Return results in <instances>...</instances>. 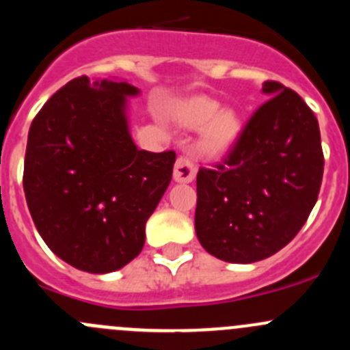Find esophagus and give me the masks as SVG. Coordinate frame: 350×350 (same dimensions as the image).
I'll return each mask as SVG.
<instances>
[{
    "instance_id": "34e87169",
    "label": "esophagus",
    "mask_w": 350,
    "mask_h": 350,
    "mask_svg": "<svg viewBox=\"0 0 350 350\" xmlns=\"http://www.w3.org/2000/svg\"><path fill=\"white\" fill-rule=\"evenodd\" d=\"M196 176L195 162L188 157H179L174 165V181L176 183H191Z\"/></svg>"
}]
</instances>
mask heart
Wrapping results in <instances>:
<instances>
[{"label":"heart","mask_w":350,"mask_h":350,"mask_svg":"<svg viewBox=\"0 0 350 350\" xmlns=\"http://www.w3.org/2000/svg\"><path fill=\"white\" fill-rule=\"evenodd\" d=\"M172 116L181 126L196 130L203 126L200 146L208 155H224L237 144L242 133L241 118L232 109L220 111V103L206 96L179 101Z\"/></svg>","instance_id":"heart-1"}]
</instances>
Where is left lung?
Here are the masks:
<instances>
[{"label":"left lung","instance_id":"1","mask_svg":"<svg viewBox=\"0 0 350 350\" xmlns=\"http://www.w3.org/2000/svg\"><path fill=\"white\" fill-rule=\"evenodd\" d=\"M221 164L200 169L195 228L211 256L234 264L271 257L305 225L319 198L323 152L319 120L276 81Z\"/></svg>","mask_w":350,"mask_h":350}]
</instances>
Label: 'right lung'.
<instances>
[{
    "mask_svg": "<svg viewBox=\"0 0 350 350\" xmlns=\"http://www.w3.org/2000/svg\"><path fill=\"white\" fill-rule=\"evenodd\" d=\"M126 81L86 76L52 94L30 125L23 189L49 249L79 271L107 274L135 259L172 178L176 154L139 150Z\"/></svg>",
    "mask_w": 350,
    "mask_h": 350,
    "instance_id": "right-lung-1",
    "label": "right lung"
}]
</instances>
